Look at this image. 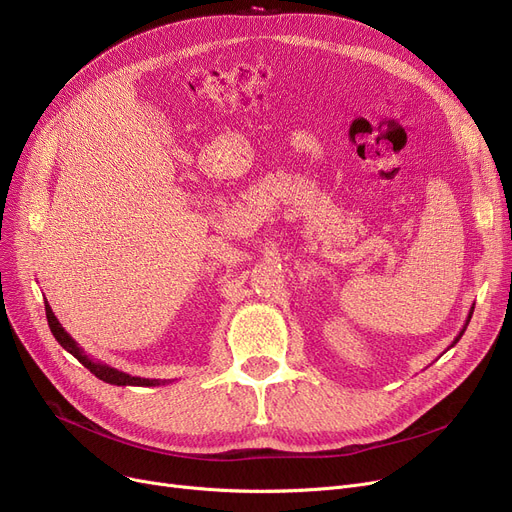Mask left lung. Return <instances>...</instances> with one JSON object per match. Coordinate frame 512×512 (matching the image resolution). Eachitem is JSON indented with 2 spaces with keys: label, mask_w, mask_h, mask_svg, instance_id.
<instances>
[{
  "label": "left lung",
  "mask_w": 512,
  "mask_h": 512,
  "mask_svg": "<svg viewBox=\"0 0 512 512\" xmlns=\"http://www.w3.org/2000/svg\"><path fill=\"white\" fill-rule=\"evenodd\" d=\"M473 309H475V307H471V311H469V318H466V322H464V326H462V330H460V332H458V337H456V339H454V343H452V345H450V347H454V345H456V343H458V341H460V337H462V335H464V330H466V326H469V322H471V316H473Z\"/></svg>",
  "instance_id": "8db88e82"
}]
</instances>
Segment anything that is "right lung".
<instances>
[{
  "mask_svg": "<svg viewBox=\"0 0 512 512\" xmlns=\"http://www.w3.org/2000/svg\"><path fill=\"white\" fill-rule=\"evenodd\" d=\"M46 316H48V324H50V330H52L54 339H56L66 351H69L71 355H75V358H77L87 370H90L92 374H96L100 381H104V383H108V385H117V387H127V385H129V387H159V385H167V381H159V379H140V376H131V374H127V372H121V370H117V368H113V366L102 364V362L90 358V355H87V353L79 347V343L69 335V332H66V330L62 328V324H60L58 318L54 316V311H52L48 299H46Z\"/></svg>",
  "mask_w": 512,
  "mask_h": 512,
  "instance_id": "1",
  "label": "right lung"
}]
</instances>
